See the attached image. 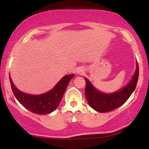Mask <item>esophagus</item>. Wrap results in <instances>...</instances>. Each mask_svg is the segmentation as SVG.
<instances>
[{"mask_svg":"<svg viewBox=\"0 0 149 149\" xmlns=\"http://www.w3.org/2000/svg\"><path fill=\"white\" fill-rule=\"evenodd\" d=\"M78 73H79V74H82V73H84V70H81V69H79V70H78Z\"/></svg>","mask_w":149,"mask_h":149,"instance_id":"obj_1","label":"esophagus"}]
</instances>
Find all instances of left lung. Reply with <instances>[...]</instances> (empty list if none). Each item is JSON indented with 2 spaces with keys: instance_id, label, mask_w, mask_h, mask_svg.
<instances>
[{
  "instance_id": "8db88e82",
  "label": "left lung",
  "mask_w": 149,
  "mask_h": 149,
  "mask_svg": "<svg viewBox=\"0 0 149 149\" xmlns=\"http://www.w3.org/2000/svg\"><path fill=\"white\" fill-rule=\"evenodd\" d=\"M139 76V64L130 83L125 88L113 94H103L96 89L87 79L86 81L85 96L88 104L94 110L99 112H107L114 110L125 102L137 85Z\"/></svg>"
}]
</instances>
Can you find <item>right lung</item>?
Here are the masks:
<instances>
[{"mask_svg":"<svg viewBox=\"0 0 149 149\" xmlns=\"http://www.w3.org/2000/svg\"><path fill=\"white\" fill-rule=\"evenodd\" d=\"M74 75L64 76L54 87L53 89L40 95H31L19 91L9 77L12 91L16 100L31 112L40 115L51 113L57 109L63 96L65 88Z\"/></svg>","mask_w":149,"mask_h":149,"instance_id":"add662e5","label":"right lung"}]
</instances>
